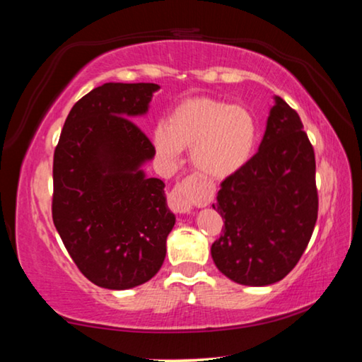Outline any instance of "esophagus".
<instances>
[{
	"label": "esophagus",
	"mask_w": 362,
	"mask_h": 362,
	"mask_svg": "<svg viewBox=\"0 0 362 362\" xmlns=\"http://www.w3.org/2000/svg\"><path fill=\"white\" fill-rule=\"evenodd\" d=\"M193 198L192 189H189L187 182H182L175 185L169 194V207L177 214H189L192 212Z\"/></svg>",
	"instance_id": "1"
}]
</instances>
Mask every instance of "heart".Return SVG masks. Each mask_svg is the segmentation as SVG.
<instances>
[{"label": "heart", "instance_id": "heart-1", "mask_svg": "<svg viewBox=\"0 0 362 362\" xmlns=\"http://www.w3.org/2000/svg\"><path fill=\"white\" fill-rule=\"evenodd\" d=\"M153 146L168 163L192 148L193 166L214 180L235 175L254 156L259 124L250 110L212 97L180 102L153 129Z\"/></svg>", "mask_w": 362, "mask_h": 362}]
</instances>
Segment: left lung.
Masks as SVG:
<instances>
[{"label": "left lung", "instance_id": "1", "mask_svg": "<svg viewBox=\"0 0 362 362\" xmlns=\"http://www.w3.org/2000/svg\"><path fill=\"white\" fill-rule=\"evenodd\" d=\"M259 151L220 183L225 226L211 254L226 278L269 286L292 272L317 218L315 151L296 110L274 95Z\"/></svg>", "mask_w": 362, "mask_h": 362}]
</instances>
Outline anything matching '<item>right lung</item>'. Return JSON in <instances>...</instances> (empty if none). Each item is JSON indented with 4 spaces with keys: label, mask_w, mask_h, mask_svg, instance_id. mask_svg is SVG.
I'll return each instance as SVG.
<instances>
[{
    "label": "right lung",
    "mask_w": 362,
    "mask_h": 362,
    "mask_svg": "<svg viewBox=\"0 0 362 362\" xmlns=\"http://www.w3.org/2000/svg\"><path fill=\"white\" fill-rule=\"evenodd\" d=\"M158 89H93L70 110L54 151V225L79 272L105 289H132L155 276L175 225L164 182L142 169L155 146L132 121L146 115Z\"/></svg>",
    "instance_id": "right-lung-1"
}]
</instances>
